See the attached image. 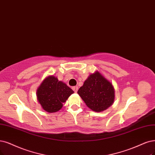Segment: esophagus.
Segmentation results:
<instances>
[{
	"label": "esophagus",
	"instance_id": "34e87169",
	"mask_svg": "<svg viewBox=\"0 0 155 155\" xmlns=\"http://www.w3.org/2000/svg\"><path fill=\"white\" fill-rule=\"evenodd\" d=\"M78 87L77 86H74V87H72V89L74 91V92H75V93H77V91H78Z\"/></svg>",
	"mask_w": 155,
	"mask_h": 155
}]
</instances>
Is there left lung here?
<instances>
[{"mask_svg": "<svg viewBox=\"0 0 155 155\" xmlns=\"http://www.w3.org/2000/svg\"><path fill=\"white\" fill-rule=\"evenodd\" d=\"M114 93L112 83L99 71L91 74L77 92L90 109L96 112L105 110L112 105Z\"/></svg>", "mask_w": 155, "mask_h": 155, "instance_id": "8db88e82", "label": "left lung"}]
</instances>
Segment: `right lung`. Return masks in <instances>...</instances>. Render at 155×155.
Returning a JSON list of instances; mask_svg holds the SVG:
<instances>
[{
    "label": "right lung",
    "instance_id": "right-lung-1",
    "mask_svg": "<svg viewBox=\"0 0 155 155\" xmlns=\"http://www.w3.org/2000/svg\"><path fill=\"white\" fill-rule=\"evenodd\" d=\"M74 91L57 77L48 76L37 89V99L46 112L53 113L59 111L62 104Z\"/></svg>",
    "mask_w": 155,
    "mask_h": 155
}]
</instances>
